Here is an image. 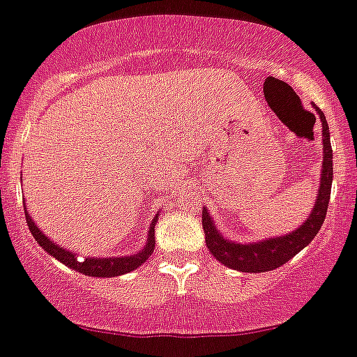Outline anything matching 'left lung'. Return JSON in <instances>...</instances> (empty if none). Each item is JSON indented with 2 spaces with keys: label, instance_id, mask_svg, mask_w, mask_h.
<instances>
[{
  "label": "left lung",
  "instance_id": "1",
  "mask_svg": "<svg viewBox=\"0 0 357 357\" xmlns=\"http://www.w3.org/2000/svg\"><path fill=\"white\" fill-rule=\"evenodd\" d=\"M321 123H324V165H321V181L320 190H318V199H316L314 208L307 221L300 226L298 230L291 231L284 237L269 238L262 243L253 244H237L231 241H226L212 222V217L206 210H203V230L204 241L208 246L210 253L215 257L219 262L237 271L244 273H264L271 269L280 268L287 260L293 259L298 252L311 243L316 234L320 231L321 225L325 221L328 208V199H331V187H333V147H331V135H328V126L325 120V114L320 109Z\"/></svg>",
  "mask_w": 357,
  "mask_h": 357
}]
</instances>
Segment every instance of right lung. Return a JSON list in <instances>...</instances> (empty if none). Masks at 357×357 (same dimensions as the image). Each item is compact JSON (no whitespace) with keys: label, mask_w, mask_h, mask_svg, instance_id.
<instances>
[{"label":"right lung","mask_w":357,"mask_h":357,"mask_svg":"<svg viewBox=\"0 0 357 357\" xmlns=\"http://www.w3.org/2000/svg\"><path fill=\"white\" fill-rule=\"evenodd\" d=\"M24 215H26V225H29L30 231H32L33 238L37 243L41 244L43 250L54 255L55 259L61 260L63 264L70 266L71 269L82 273V275H89V277H119V275H123V273H129L132 269L140 268L149 257L153 255L154 252V244H156V238H154V225H156V219L153 221L151 228H149V237L147 244L142 250L140 253H136L132 257H116V259H84L79 260L71 252H66L64 248L57 246L46 237L45 234H41V230L37 228L36 222L32 221V217L26 212V206H24Z\"/></svg>","instance_id":"right-lung-1"}]
</instances>
